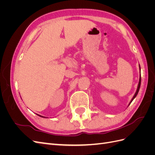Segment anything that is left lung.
Returning a JSON list of instances; mask_svg holds the SVG:
<instances>
[{
	"instance_id": "1",
	"label": "left lung",
	"mask_w": 155,
	"mask_h": 155,
	"mask_svg": "<svg viewBox=\"0 0 155 155\" xmlns=\"http://www.w3.org/2000/svg\"><path fill=\"white\" fill-rule=\"evenodd\" d=\"M139 68H140V78H139V82H138V87H137V91H136V92H135V94H134V95L133 96V98H132V99H131L130 101L129 102V105L130 104V103L133 101V100L134 99V98H135L136 97H137V94H138V92H139V90H140V85H141V72H140V70H141V68H140V64H139ZM129 105H128V106H129Z\"/></svg>"
}]
</instances>
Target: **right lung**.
<instances>
[{
  "mask_svg": "<svg viewBox=\"0 0 155 155\" xmlns=\"http://www.w3.org/2000/svg\"><path fill=\"white\" fill-rule=\"evenodd\" d=\"M39 116H41V117H42V118H46V117H45V116H41V115H39V114H37Z\"/></svg>",
  "mask_w": 155,
  "mask_h": 155,
  "instance_id": "right-lung-1",
  "label": "right lung"
}]
</instances>
